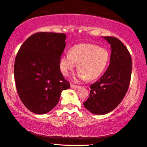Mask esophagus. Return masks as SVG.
Instances as JSON below:
<instances>
[{"mask_svg": "<svg viewBox=\"0 0 147 147\" xmlns=\"http://www.w3.org/2000/svg\"><path fill=\"white\" fill-rule=\"evenodd\" d=\"M71 87L72 88H76V89H78L80 88V86H78V85H74V84H71Z\"/></svg>", "mask_w": 147, "mask_h": 147, "instance_id": "1", "label": "esophagus"}]
</instances>
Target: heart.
<instances>
[{
  "mask_svg": "<svg viewBox=\"0 0 147 147\" xmlns=\"http://www.w3.org/2000/svg\"><path fill=\"white\" fill-rule=\"evenodd\" d=\"M108 61L109 53L106 49L96 45L82 43L72 47L69 54L61 56L59 66L62 73L68 76L78 65V78L93 80L103 73Z\"/></svg>",
  "mask_w": 147,
  "mask_h": 147,
  "instance_id": "obj_1",
  "label": "heart"
}]
</instances>
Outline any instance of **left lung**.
<instances>
[{
	"mask_svg": "<svg viewBox=\"0 0 147 147\" xmlns=\"http://www.w3.org/2000/svg\"><path fill=\"white\" fill-rule=\"evenodd\" d=\"M111 45L110 63L98 81L90 85V93L84 106L94 114L104 115L113 110L123 99L129 86L132 60L119 39L106 36Z\"/></svg>",
	"mask_w": 147,
	"mask_h": 147,
	"instance_id": "8db88e82",
	"label": "left lung"
}]
</instances>
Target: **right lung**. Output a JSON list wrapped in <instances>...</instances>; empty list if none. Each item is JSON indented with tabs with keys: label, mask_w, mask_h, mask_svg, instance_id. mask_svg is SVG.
I'll return each instance as SVG.
<instances>
[{
	"label": "right lung",
	"mask_w": 147,
	"mask_h": 147,
	"mask_svg": "<svg viewBox=\"0 0 147 147\" xmlns=\"http://www.w3.org/2000/svg\"><path fill=\"white\" fill-rule=\"evenodd\" d=\"M65 39L61 33H36L18 52L14 67L17 92L33 113L49 112L58 104L61 92L70 88L59 66Z\"/></svg>",
	"instance_id": "add662e5"
}]
</instances>
